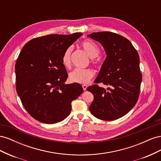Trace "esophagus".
Segmentation results:
<instances>
[{"instance_id": "obj_1", "label": "esophagus", "mask_w": 161, "mask_h": 161, "mask_svg": "<svg viewBox=\"0 0 161 161\" xmlns=\"http://www.w3.org/2000/svg\"><path fill=\"white\" fill-rule=\"evenodd\" d=\"M86 88H87V86L86 85H82V89H83L84 91H86Z\"/></svg>"}]
</instances>
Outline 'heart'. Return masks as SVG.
Here are the masks:
<instances>
[{
	"label": "heart",
	"instance_id": "obj_1",
	"mask_svg": "<svg viewBox=\"0 0 161 161\" xmlns=\"http://www.w3.org/2000/svg\"><path fill=\"white\" fill-rule=\"evenodd\" d=\"M80 47L83 49L86 53L92 58V62L95 65H99L100 60L96 57L100 53V48L99 46L94 42L91 40H85L81 42ZM71 48L68 47L64 51L62 57V63L66 69H70L71 66L70 55ZM94 76V72L90 69H76L73 70L69 75V80L75 83L87 84L92 79Z\"/></svg>",
	"mask_w": 161,
	"mask_h": 161
}]
</instances>
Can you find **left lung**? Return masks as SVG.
I'll return each instance as SVG.
<instances>
[{
    "label": "left lung",
    "mask_w": 161,
    "mask_h": 161,
    "mask_svg": "<svg viewBox=\"0 0 161 161\" xmlns=\"http://www.w3.org/2000/svg\"><path fill=\"white\" fill-rule=\"evenodd\" d=\"M101 43L107 57L95 83L108 86L105 89L97 85L87 87L94 95L89 107L97 118L112 121L125 115L137 103L142 74L140 58L131 43L118 34L102 31L87 36Z\"/></svg>",
    "instance_id": "8db88e82"
}]
</instances>
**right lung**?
Segmentation results:
<instances>
[{"label":"right lung","mask_w":161,"mask_h":161,"mask_svg":"<svg viewBox=\"0 0 161 161\" xmlns=\"http://www.w3.org/2000/svg\"><path fill=\"white\" fill-rule=\"evenodd\" d=\"M81 33L51 34L28 42L15 64L16 90L26 111L34 119L55 124L67 118L71 103L83 89L80 84L66 85L68 74L62 65L64 51Z\"/></svg>","instance_id":"right-lung-1"}]
</instances>
